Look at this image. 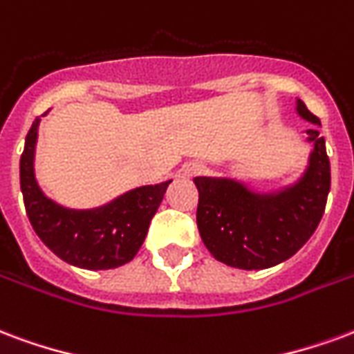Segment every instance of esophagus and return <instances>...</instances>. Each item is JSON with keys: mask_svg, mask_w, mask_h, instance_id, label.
<instances>
[{"mask_svg": "<svg viewBox=\"0 0 354 354\" xmlns=\"http://www.w3.org/2000/svg\"><path fill=\"white\" fill-rule=\"evenodd\" d=\"M202 171H203L202 164H190V166L187 167L188 175H198V174H202Z\"/></svg>", "mask_w": 354, "mask_h": 354, "instance_id": "34e87169", "label": "esophagus"}]
</instances>
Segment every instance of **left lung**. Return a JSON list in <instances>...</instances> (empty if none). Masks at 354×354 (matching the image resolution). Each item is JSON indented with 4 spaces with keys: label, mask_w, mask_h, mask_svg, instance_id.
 Instances as JSON below:
<instances>
[{
    "label": "left lung",
    "mask_w": 354,
    "mask_h": 354,
    "mask_svg": "<svg viewBox=\"0 0 354 354\" xmlns=\"http://www.w3.org/2000/svg\"><path fill=\"white\" fill-rule=\"evenodd\" d=\"M306 120H321L298 102ZM308 174L296 187L277 196H254L228 179L196 177L200 192L196 223L207 251L218 262L239 270L272 268L300 251L321 223L330 192V160L319 130Z\"/></svg>",
    "instance_id": "8db88e82"
}]
</instances>
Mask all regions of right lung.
I'll use <instances>...</instances> for the list:
<instances>
[{"label": "right lung", "mask_w": 354, "mask_h": 354, "mask_svg": "<svg viewBox=\"0 0 354 354\" xmlns=\"http://www.w3.org/2000/svg\"><path fill=\"white\" fill-rule=\"evenodd\" d=\"M39 117L26 136L20 156V188L35 234L68 264L84 270H111L130 262L149 230L167 185L141 187L100 209L73 211L48 200L33 175V151Z\"/></svg>", "instance_id": "right-lung-1"}]
</instances>
